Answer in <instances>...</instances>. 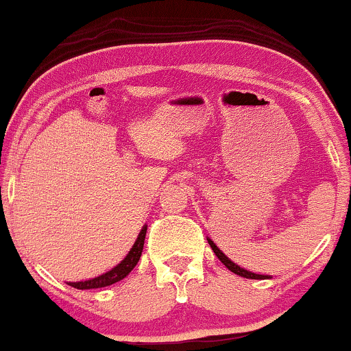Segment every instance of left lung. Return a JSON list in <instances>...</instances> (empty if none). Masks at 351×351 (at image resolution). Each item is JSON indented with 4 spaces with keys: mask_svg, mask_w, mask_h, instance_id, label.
I'll use <instances>...</instances> for the list:
<instances>
[{
    "mask_svg": "<svg viewBox=\"0 0 351 351\" xmlns=\"http://www.w3.org/2000/svg\"><path fill=\"white\" fill-rule=\"evenodd\" d=\"M208 242H209V245H210V248H213V252L216 253V256L219 260L222 261L223 265H226L227 268L230 269L232 273H235V274H239V276H243V278H248V280H267V278H269V276H267V274H256V273H252V271H247V269H243V268H240L239 265H235L234 261L232 260H229L227 258L226 255H223V253L219 250V247L216 243L213 242V240L210 239H208Z\"/></svg>",
    "mask_w": 351,
    "mask_h": 351,
    "instance_id": "8db88e82",
    "label": "left lung"
}]
</instances>
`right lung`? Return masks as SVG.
Returning a JSON list of instances; mask_svg holds the SVG:
<instances>
[{"mask_svg":"<svg viewBox=\"0 0 351 351\" xmlns=\"http://www.w3.org/2000/svg\"><path fill=\"white\" fill-rule=\"evenodd\" d=\"M145 234H147V226H143L137 240H135L132 248H130V252L125 255V258L122 260L117 267H114L112 269H109L108 273L101 274V276H98V278H93V280L69 282V285L73 286V288H77V289H96V288H106V286H111V285H114V282L124 280V278L128 276L130 271H132L135 265H137L138 258H141Z\"/></svg>","mask_w":351,"mask_h":351,"instance_id":"1","label":"right lung"}]
</instances>
